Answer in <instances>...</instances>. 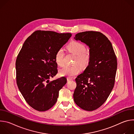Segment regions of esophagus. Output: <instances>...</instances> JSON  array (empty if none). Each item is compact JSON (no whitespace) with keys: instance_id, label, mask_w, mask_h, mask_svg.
<instances>
[{"instance_id":"1","label":"esophagus","mask_w":134,"mask_h":134,"mask_svg":"<svg viewBox=\"0 0 134 134\" xmlns=\"http://www.w3.org/2000/svg\"><path fill=\"white\" fill-rule=\"evenodd\" d=\"M72 80V79L69 78V77H67V81H68V82H69V81H71Z\"/></svg>"}]
</instances>
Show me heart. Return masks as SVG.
Masks as SVG:
<instances>
[{"label": "heart", "instance_id": "heart-1", "mask_svg": "<svg viewBox=\"0 0 134 134\" xmlns=\"http://www.w3.org/2000/svg\"><path fill=\"white\" fill-rule=\"evenodd\" d=\"M68 49L71 52L77 55L75 62V64L78 63L82 66L88 64L90 60V55L86 51V48L83 44L77 41H73L68 45ZM64 57L65 51L63 48H60L57 51L54 59L57 65L60 66L64 65ZM81 71V68L79 65H66L60 70L59 74L62 76H67L70 78L79 74Z\"/></svg>", "mask_w": 134, "mask_h": 134}]
</instances>
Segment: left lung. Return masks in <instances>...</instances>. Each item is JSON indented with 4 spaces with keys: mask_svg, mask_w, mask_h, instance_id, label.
Returning a JSON list of instances; mask_svg holds the SVG:
<instances>
[{
    "mask_svg": "<svg viewBox=\"0 0 134 134\" xmlns=\"http://www.w3.org/2000/svg\"><path fill=\"white\" fill-rule=\"evenodd\" d=\"M74 39L88 46L90 62L83 73L75 79L74 100L83 110H95L106 101L113 88L117 57L109 40L100 32H80Z\"/></svg>",
    "mask_w": 134,
    "mask_h": 134,
    "instance_id": "8db88e82",
    "label": "left lung"
}]
</instances>
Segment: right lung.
I'll return each instance as SVG.
<instances>
[{
    "mask_svg": "<svg viewBox=\"0 0 134 134\" xmlns=\"http://www.w3.org/2000/svg\"><path fill=\"white\" fill-rule=\"evenodd\" d=\"M71 34L50 31L34 32L24 42L16 60V83L26 102L39 111L54 105L59 91L66 84L63 77L49 81L57 73L55 52L68 41Z\"/></svg>",
    "mask_w": 134,
    "mask_h": 134,
    "instance_id": "add662e5",
    "label": "right lung"
}]
</instances>
